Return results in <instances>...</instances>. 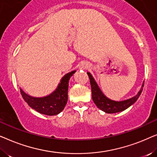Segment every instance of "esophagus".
<instances>
[{
    "label": "esophagus",
    "mask_w": 157,
    "mask_h": 157,
    "mask_svg": "<svg viewBox=\"0 0 157 157\" xmlns=\"http://www.w3.org/2000/svg\"><path fill=\"white\" fill-rule=\"evenodd\" d=\"M88 68H89V66H88V63H82L80 65V69H82V70H86V69H88Z\"/></svg>",
    "instance_id": "esophagus-1"
}]
</instances>
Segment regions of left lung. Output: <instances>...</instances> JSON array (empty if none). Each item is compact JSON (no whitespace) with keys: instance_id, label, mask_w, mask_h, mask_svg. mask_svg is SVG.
<instances>
[{"instance_id":"8db88e82","label":"left lung","mask_w":157,"mask_h":157,"mask_svg":"<svg viewBox=\"0 0 157 157\" xmlns=\"http://www.w3.org/2000/svg\"><path fill=\"white\" fill-rule=\"evenodd\" d=\"M87 74L90 79V83H91L92 99H93L94 104L96 105V106L101 111H104L105 113H113L124 111L136 101L139 96L141 95V92H142L144 82L142 83V86H141V88L136 96H133V97L128 98V99L116 101L111 100L110 98H107L103 94L100 88L98 87L97 83L94 80L92 75L89 72H87Z\"/></svg>"}]
</instances>
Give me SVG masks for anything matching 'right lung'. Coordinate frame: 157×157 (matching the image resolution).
<instances>
[{
    "label": "right lung",
    "instance_id": "right-lung-1",
    "mask_svg": "<svg viewBox=\"0 0 157 157\" xmlns=\"http://www.w3.org/2000/svg\"><path fill=\"white\" fill-rule=\"evenodd\" d=\"M76 71L68 73L62 77L55 91L44 97H33L20 88L21 94L29 106L37 112L48 116L59 114L63 110L68 101V82Z\"/></svg>",
    "mask_w": 157,
    "mask_h": 157
}]
</instances>
